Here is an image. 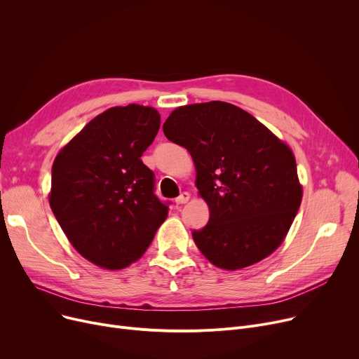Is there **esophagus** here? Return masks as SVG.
<instances>
[{"mask_svg": "<svg viewBox=\"0 0 359 359\" xmlns=\"http://www.w3.org/2000/svg\"><path fill=\"white\" fill-rule=\"evenodd\" d=\"M189 199H191V195H189V194H187V192H182V194L176 198L175 202H176L177 205H182V203H186Z\"/></svg>", "mask_w": 359, "mask_h": 359, "instance_id": "obj_1", "label": "esophagus"}]
</instances>
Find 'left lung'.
<instances>
[{
    "instance_id": "8db88e82",
    "label": "left lung",
    "mask_w": 359,
    "mask_h": 359,
    "mask_svg": "<svg viewBox=\"0 0 359 359\" xmlns=\"http://www.w3.org/2000/svg\"><path fill=\"white\" fill-rule=\"evenodd\" d=\"M164 135L194 158L210 221L192 236L212 265H253L284 241L303 198L291 148L250 113L225 102L177 107Z\"/></svg>"
}]
</instances>
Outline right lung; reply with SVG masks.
Returning a JSON list of instances; mask_svg holds the SVG:
<instances>
[{
    "label": "right lung",
    "instance_id": "add662e5",
    "mask_svg": "<svg viewBox=\"0 0 359 359\" xmlns=\"http://www.w3.org/2000/svg\"><path fill=\"white\" fill-rule=\"evenodd\" d=\"M160 129L147 106L110 107L56 156L50 210L83 257L116 271L138 260L168 214L154 194V173L141 160Z\"/></svg>",
    "mask_w": 359,
    "mask_h": 359
}]
</instances>
